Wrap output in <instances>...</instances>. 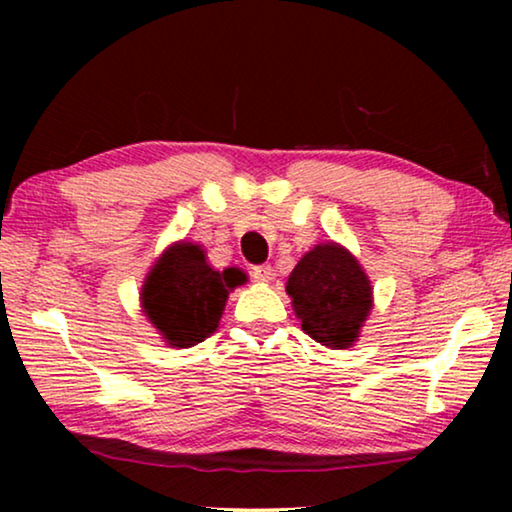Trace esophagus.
Returning <instances> with one entry per match:
<instances>
[{"label": "esophagus", "instance_id": "obj_1", "mask_svg": "<svg viewBox=\"0 0 512 512\" xmlns=\"http://www.w3.org/2000/svg\"><path fill=\"white\" fill-rule=\"evenodd\" d=\"M253 277L257 282H268L273 277V266L271 264H259V266H253Z\"/></svg>", "mask_w": 512, "mask_h": 512}]
</instances>
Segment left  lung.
Listing matches in <instances>:
<instances>
[{
	"label": "left lung",
	"mask_w": 512,
	"mask_h": 512,
	"mask_svg": "<svg viewBox=\"0 0 512 512\" xmlns=\"http://www.w3.org/2000/svg\"><path fill=\"white\" fill-rule=\"evenodd\" d=\"M302 329L327 348L357 341L372 307V289L357 259L339 244L316 246L300 259L287 282Z\"/></svg>",
	"instance_id": "8db88e82"
}]
</instances>
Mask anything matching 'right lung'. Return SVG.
Wrapping results in <instances>:
<instances>
[{"instance_id":"right-lung-1","label":"right lung","mask_w":512,"mask_h":512,"mask_svg":"<svg viewBox=\"0 0 512 512\" xmlns=\"http://www.w3.org/2000/svg\"><path fill=\"white\" fill-rule=\"evenodd\" d=\"M246 282L239 268L214 271L201 246L176 244L151 268L142 309L173 348L205 341L219 325L228 293Z\"/></svg>"}]
</instances>
